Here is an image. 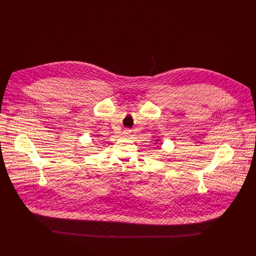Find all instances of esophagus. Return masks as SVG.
I'll return each instance as SVG.
<instances>
[{"mask_svg": "<svg viewBox=\"0 0 256 256\" xmlns=\"http://www.w3.org/2000/svg\"><path fill=\"white\" fill-rule=\"evenodd\" d=\"M126 132H130V130H126Z\"/></svg>", "mask_w": 256, "mask_h": 256, "instance_id": "obj_1", "label": "esophagus"}]
</instances>
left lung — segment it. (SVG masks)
Returning <instances> with one entry per match:
<instances>
[{
  "mask_svg": "<svg viewBox=\"0 0 256 256\" xmlns=\"http://www.w3.org/2000/svg\"><path fill=\"white\" fill-rule=\"evenodd\" d=\"M154 145H158V146H156L154 148H160V146H161V145H162V143H161V139L160 138H158V139H156V141H154V143H152Z\"/></svg>",
  "mask_w": 256,
  "mask_h": 256,
  "instance_id": "left-lung-1",
  "label": "left lung"
}]
</instances>
